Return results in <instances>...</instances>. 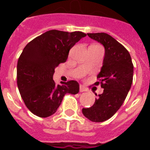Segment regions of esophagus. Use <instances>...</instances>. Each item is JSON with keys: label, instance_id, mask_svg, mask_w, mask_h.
I'll return each mask as SVG.
<instances>
[{"label": "esophagus", "instance_id": "1", "mask_svg": "<svg viewBox=\"0 0 150 150\" xmlns=\"http://www.w3.org/2000/svg\"><path fill=\"white\" fill-rule=\"evenodd\" d=\"M79 91L82 93V92H87L88 91V88L84 86H82V85H80L79 86Z\"/></svg>", "mask_w": 150, "mask_h": 150}]
</instances>
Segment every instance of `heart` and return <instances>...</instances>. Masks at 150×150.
Listing matches in <instances>:
<instances>
[{
  "mask_svg": "<svg viewBox=\"0 0 150 150\" xmlns=\"http://www.w3.org/2000/svg\"><path fill=\"white\" fill-rule=\"evenodd\" d=\"M91 46H99V45H97V44H93V45Z\"/></svg>",
  "mask_w": 150,
  "mask_h": 150,
  "instance_id": "1",
  "label": "heart"
}]
</instances>
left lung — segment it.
Listing matches in <instances>:
<instances>
[{
  "mask_svg": "<svg viewBox=\"0 0 150 150\" xmlns=\"http://www.w3.org/2000/svg\"><path fill=\"white\" fill-rule=\"evenodd\" d=\"M87 34L105 48L103 64L97 75L98 81L94 83L100 85L103 92L91 107L82 108V114L91 121L103 122L110 118L123 104L132 86L134 67L129 52L111 36L105 33Z\"/></svg>",
  "mask_w": 150,
  "mask_h": 150,
  "instance_id": "1",
  "label": "left lung"
}]
</instances>
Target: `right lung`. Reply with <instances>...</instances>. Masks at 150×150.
<instances>
[{
    "label": "right lung",
    "mask_w": 150,
    "mask_h": 150,
    "mask_svg": "<svg viewBox=\"0 0 150 150\" xmlns=\"http://www.w3.org/2000/svg\"><path fill=\"white\" fill-rule=\"evenodd\" d=\"M86 34L49 30L30 41L23 49L17 64V85L27 108L40 117L57 111L64 95L76 94L79 85L75 80L57 85L54 68L67 61L69 50Z\"/></svg>",
    "instance_id": "1"
}]
</instances>
